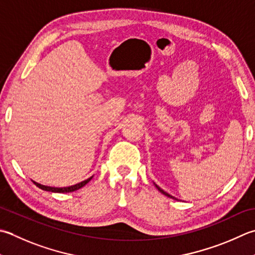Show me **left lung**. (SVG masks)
Instances as JSON below:
<instances>
[{
    "label": "left lung",
    "instance_id": "left-lung-1",
    "mask_svg": "<svg viewBox=\"0 0 255 255\" xmlns=\"http://www.w3.org/2000/svg\"><path fill=\"white\" fill-rule=\"evenodd\" d=\"M154 186H156V188L158 189V190H159V191H160V192H161L162 194H164V196H166V197H168V198H171V199H173V200H178V199H177V198H174V197H172V196H171V194H169L168 192H166V191H163V190H162V189H161L160 187H159V186H157V184H156V183H154Z\"/></svg>",
    "mask_w": 255,
    "mask_h": 255
}]
</instances>
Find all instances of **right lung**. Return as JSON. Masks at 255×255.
<instances>
[{
	"label": "right lung",
	"instance_id": "obj_1",
	"mask_svg": "<svg viewBox=\"0 0 255 255\" xmlns=\"http://www.w3.org/2000/svg\"><path fill=\"white\" fill-rule=\"evenodd\" d=\"M93 179V176L91 178L86 179V180H84L82 182H78L76 184H73V186H69V187H62V188H58V187H49V186H44V184H41L38 182H34V184L36 187H38L39 189H42L44 191H49V192H54V193H67V192H73V191H76L78 189L83 188L84 186H86V184L91 181Z\"/></svg>",
	"mask_w": 255,
	"mask_h": 255
}]
</instances>
